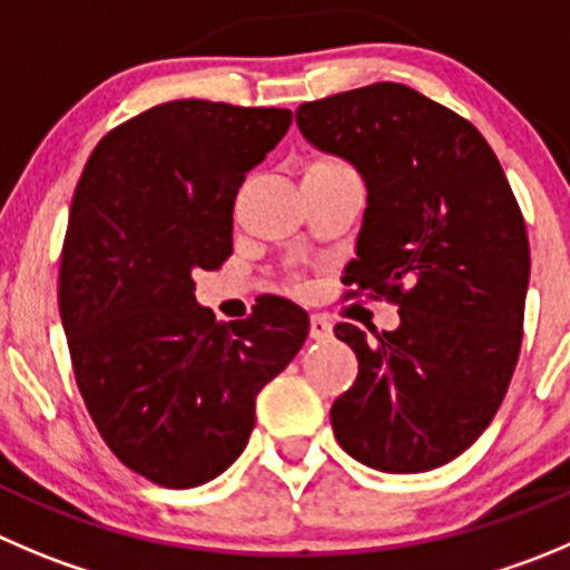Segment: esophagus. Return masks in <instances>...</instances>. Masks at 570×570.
Returning <instances> with one entry per match:
<instances>
[{"mask_svg": "<svg viewBox=\"0 0 570 570\" xmlns=\"http://www.w3.org/2000/svg\"><path fill=\"white\" fill-rule=\"evenodd\" d=\"M330 335H333V322H330L327 316H318V313H313V316H311V338L313 341H327Z\"/></svg>", "mask_w": 570, "mask_h": 570, "instance_id": "esophagus-1", "label": "esophagus"}]
</instances>
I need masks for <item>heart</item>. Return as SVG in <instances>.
I'll return each instance as SVG.
<instances>
[{
    "label": "heart",
    "mask_w": 570,
    "mask_h": 570,
    "mask_svg": "<svg viewBox=\"0 0 570 570\" xmlns=\"http://www.w3.org/2000/svg\"><path fill=\"white\" fill-rule=\"evenodd\" d=\"M352 173V167L346 165L341 156L333 154H313L311 159L302 167V181H313V178H333V176H346Z\"/></svg>",
    "instance_id": "1"
}]
</instances>
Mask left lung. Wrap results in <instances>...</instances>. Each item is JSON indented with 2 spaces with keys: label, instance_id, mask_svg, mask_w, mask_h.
<instances>
[{
  "label": "left lung",
  "instance_id": "left-lung-1",
  "mask_svg": "<svg viewBox=\"0 0 570 570\" xmlns=\"http://www.w3.org/2000/svg\"><path fill=\"white\" fill-rule=\"evenodd\" d=\"M296 122L370 189L346 296L400 307L375 341L335 324L357 355L335 439L383 473L442 468L484 433L518 366L532 265L518 198L479 128L403 83L302 102Z\"/></svg>",
  "mask_w": 570,
  "mask_h": 570
}]
</instances>
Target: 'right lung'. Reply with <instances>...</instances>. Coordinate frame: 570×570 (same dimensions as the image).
Listing matches in <instances>:
<instances>
[{
	"label": "right lung",
	"mask_w": 570,
	"mask_h": 570,
	"mask_svg": "<svg viewBox=\"0 0 570 570\" xmlns=\"http://www.w3.org/2000/svg\"><path fill=\"white\" fill-rule=\"evenodd\" d=\"M288 126V108L161 102L111 128L75 187L58 274L75 381L114 456L159 487L224 473L307 338L285 299L218 324L193 294V271L232 257L237 189Z\"/></svg>",
	"instance_id": "right-lung-1"
}]
</instances>
